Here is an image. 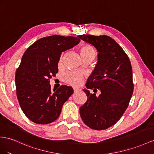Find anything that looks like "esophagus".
Instances as JSON below:
<instances>
[{"label": "esophagus", "mask_w": 154, "mask_h": 154, "mask_svg": "<svg viewBox=\"0 0 154 154\" xmlns=\"http://www.w3.org/2000/svg\"><path fill=\"white\" fill-rule=\"evenodd\" d=\"M79 90L78 88H73V91H74V92H77V91H79Z\"/></svg>", "instance_id": "obj_1"}]
</instances>
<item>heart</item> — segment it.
<instances>
[{"instance_id":"1","label":"heart","mask_w":154,"mask_h":154,"mask_svg":"<svg viewBox=\"0 0 154 154\" xmlns=\"http://www.w3.org/2000/svg\"><path fill=\"white\" fill-rule=\"evenodd\" d=\"M80 53L82 60L90 57L95 58L96 54L95 50L89 45H82L80 48ZM62 80L67 84L78 86L83 81V76L81 73L75 71H69L63 74Z\"/></svg>"}]
</instances>
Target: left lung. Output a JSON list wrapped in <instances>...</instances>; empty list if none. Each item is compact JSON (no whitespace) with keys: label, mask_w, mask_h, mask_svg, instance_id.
I'll return each mask as SVG.
<instances>
[{"label":"left lung","mask_w":154,"mask_h":154,"mask_svg":"<svg viewBox=\"0 0 154 154\" xmlns=\"http://www.w3.org/2000/svg\"><path fill=\"white\" fill-rule=\"evenodd\" d=\"M79 38L96 49L97 62L83 91L87 101L79 109L84 123L96 130L115 125L128 108L133 92V73L129 59L115 40L106 35L82 34ZM101 92L99 97L90 93Z\"/></svg>","instance_id":"obj_1"}]
</instances>
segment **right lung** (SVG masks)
<instances>
[{
	"mask_svg": "<svg viewBox=\"0 0 154 154\" xmlns=\"http://www.w3.org/2000/svg\"><path fill=\"white\" fill-rule=\"evenodd\" d=\"M80 41L78 36L53 35L35 42L23 54L15 77L17 97L23 112L34 123L56 120L73 94V88L66 85L53 91L49 79L58 72L61 54Z\"/></svg>",
	"mask_w": 154,
	"mask_h": 154,
	"instance_id": "obj_1",
	"label": "right lung"
}]
</instances>
